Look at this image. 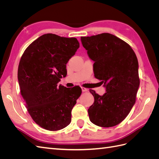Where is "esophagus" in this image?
<instances>
[{
  "label": "esophagus",
  "mask_w": 159,
  "mask_h": 159,
  "mask_svg": "<svg viewBox=\"0 0 159 159\" xmlns=\"http://www.w3.org/2000/svg\"><path fill=\"white\" fill-rule=\"evenodd\" d=\"M81 90H82L83 92H85V91H87L88 89H86L85 88H84V87H81Z\"/></svg>",
  "instance_id": "esophagus-1"
}]
</instances>
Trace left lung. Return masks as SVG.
Returning a JSON list of instances; mask_svg holds the SVG:
<instances>
[{
  "label": "left lung",
  "mask_w": 159,
  "mask_h": 159,
  "mask_svg": "<svg viewBox=\"0 0 159 159\" xmlns=\"http://www.w3.org/2000/svg\"><path fill=\"white\" fill-rule=\"evenodd\" d=\"M83 46L94 61L95 78L106 88L102 96L90 90L94 103L88 109L91 123L102 127L117 125L126 118L136 101L140 84L135 53L111 34L81 36Z\"/></svg>",
  "instance_id": "left-lung-1"
}]
</instances>
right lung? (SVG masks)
Segmentation results:
<instances>
[{
    "label": "right lung",
    "instance_id": "1",
    "mask_svg": "<svg viewBox=\"0 0 159 159\" xmlns=\"http://www.w3.org/2000/svg\"><path fill=\"white\" fill-rule=\"evenodd\" d=\"M79 47L75 38L46 34L32 42L21 57L18 69L20 93L34 121L43 129L58 131L71 122L81 89L57 84L66 76V64Z\"/></svg>",
    "mask_w": 159,
    "mask_h": 159
}]
</instances>
